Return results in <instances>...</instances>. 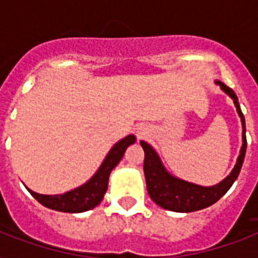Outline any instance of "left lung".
<instances>
[{
	"mask_svg": "<svg viewBox=\"0 0 258 258\" xmlns=\"http://www.w3.org/2000/svg\"><path fill=\"white\" fill-rule=\"evenodd\" d=\"M216 84H218L226 95L232 97L233 103L236 105L237 112H238V116L241 117V123H242V147H241L237 163L232 172L222 182L214 184V186H200V184L190 183V182H186V180L171 175L165 169L157 151L147 142L142 141L141 146L145 150L143 170H145L147 191H149L150 198L166 210L190 213L212 206L224 196L225 192L228 191L229 188L232 187V184L234 183V180L237 179V176L241 171L245 153H246L245 117L242 115L240 103H238V99H237L234 91L229 88L228 86H225L222 82H218V80H216Z\"/></svg>",
	"mask_w": 258,
	"mask_h": 258,
	"instance_id": "8db88e82",
	"label": "left lung"
}]
</instances>
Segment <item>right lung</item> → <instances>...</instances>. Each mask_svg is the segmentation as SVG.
<instances>
[{
    "label": "right lung",
    "instance_id": "add662e5",
    "mask_svg": "<svg viewBox=\"0 0 258 258\" xmlns=\"http://www.w3.org/2000/svg\"><path fill=\"white\" fill-rule=\"evenodd\" d=\"M135 141L137 138L134 135H128L117 142L116 145L109 150V153L107 154L99 170L95 172V175L80 187L74 188L64 194H56V196H44V194L32 191L30 188H26L40 204L52 210L64 213H83L91 210L101 202L108 187L109 174L115 169V166L121 161L127 147L134 145Z\"/></svg>",
    "mask_w": 258,
    "mask_h": 258
}]
</instances>
